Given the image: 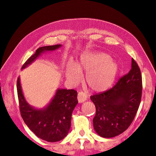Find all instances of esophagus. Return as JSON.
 I'll return each mask as SVG.
<instances>
[{"instance_id":"1","label":"esophagus","mask_w":156,"mask_h":156,"mask_svg":"<svg viewBox=\"0 0 156 156\" xmlns=\"http://www.w3.org/2000/svg\"><path fill=\"white\" fill-rule=\"evenodd\" d=\"M87 94L83 92H79L77 95V100L79 103H83L87 100Z\"/></svg>"}]
</instances>
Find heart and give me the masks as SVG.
<instances>
[{"label":"heart","mask_w":156,"mask_h":156,"mask_svg":"<svg viewBox=\"0 0 156 156\" xmlns=\"http://www.w3.org/2000/svg\"><path fill=\"white\" fill-rule=\"evenodd\" d=\"M119 66L110 56L102 52H87L80 56L75 66L69 65L66 77L73 84L79 83L81 75L86 73L85 81L92 91H106L114 83Z\"/></svg>","instance_id":"obj_1"}]
</instances>
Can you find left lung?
Wrapping results in <instances>:
<instances>
[{"label":"left lung","instance_id":"obj_1","mask_svg":"<svg viewBox=\"0 0 156 156\" xmlns=\"http://www.w3.org/2000/svg\"><path fill=\"white\" fill-rule=\"evenodd\" d=\"M142 88L140 69L132 58L129 73L120 78L114 87L90 96L96 109L93 126L99 135L114 137L128 128L138 111Z\"/></svg>","mask_w":156,"mask_h":156}]
</instances>
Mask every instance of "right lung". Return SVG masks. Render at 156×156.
<instances>
[{
    "label": "right lung",
    "mask_w": 156,
    "mask_h": 156,
    "mask_svg": "<svg viewBox=\"0 0 156 156\" xmlns=\"http://www.w3.org/2000/svg\"><path fill=\"white\" fill-rule=\"evenodd\" d=\"M60 47L59 44L38 48L23 65L21 69L30 64L41 53ZM17 90L21 115L27 126L37 136L48 142H57L68 135L72 112L78 103L77 91L73 89H58L48 107L43 109H36L26 101L20 77L17 81Z\"/></svg>",
    "instance_id": "obj_1"
}]
</instances>
